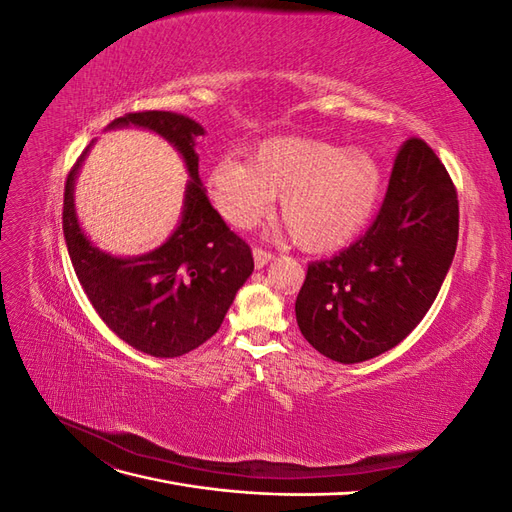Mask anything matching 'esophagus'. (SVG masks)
Masks as SVG:
<instances>
[{
    "mask_svg": "<svg viewBox=\"0 0 512 512\" xmlns=\"http://www.w3.org/2000/svg\"><path fill=\"white\" fill-rule=\"evenodd\" d=\"M273 258H275V256H273L271 252H267V250H260V247H254V265H256L258 269L267 267Z\"/></svg>",
    "mask_w": 512,
    "mask_h": 512,
    "instance_id": "34e87169",
    "label": "esophagus"
}]
</instances>
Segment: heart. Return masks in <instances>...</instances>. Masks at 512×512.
<instances>
[{
  "mask_svg": "<svg viewBox=\"0 0 512 512\" xmlns=\"http://www.w3.org/2000/svg\"><path fill=\"white\" fill-rule=\"evenodd\" d=\"M213 207L239 230L256 226L280 196L286 226L307 252H331L359 237L376 211L382 168L363 147L275 136L247 164L222 158L207 173Z\"/></svg>",
  "mask_w": 512,
  "mask_h": 512,
  "instance_id": "1",
  "label": "heart"
}]
</instances>
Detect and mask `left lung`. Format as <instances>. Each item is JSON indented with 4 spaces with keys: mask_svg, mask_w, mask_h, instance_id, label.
<instances>
[{
    "mask_svg": "<svg viewBox=\"0 0 512 512\" xmlns=\"http://www.w3.org/2000/svg\"><path fill=\"white\" fill-rule=\"evenodd\" d=\"M457 235L455 185L431 147L410 138L374 224L344 252L307 267L294 303L303 337L344 365L395 348L436 301Z\"/></svg>",
    "mask_w": 512,
    "mask_h": 512,
    "instance_id": "8db88e82",
    "label": "left lung"
}]
</instances>
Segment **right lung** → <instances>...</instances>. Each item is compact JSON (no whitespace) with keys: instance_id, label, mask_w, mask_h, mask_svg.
Listing matches in <instances>:
<instances>
[{"instance_id":"obj_1","label":"right lung","mask_w":512,"mask_h":512,"mask_svg":"<svg viewBox=\"0 0 512 512\" xmlns=\"http://www.w3.org/2000/svg\"><path fill=\"white\" fill-rule=\"evenodd\" d=\"M141 128L181 156L190 181L170 237L141 256H115L91 243L74 205V183L89 147L72 166L64 192V237L76 277L98 316L123 342L158 359H175L218 333L237 290L254 271L250 245L232 232L198 175L196 138L205 128L170 111L128 113L106 130Z\"/></svg>"}]
</instances>
